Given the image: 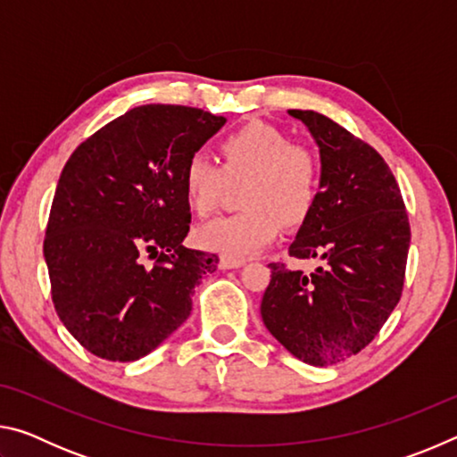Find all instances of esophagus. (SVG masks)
Returning <instances> with one entry per match:
<instances>
[{
    "mask_svg": "<svg viewBox=\"0 0 457 457\" xmlns=\"http://www.w3.org/2000/svg\"><path fill=\"white\" fill-rule=\"evenodd\" d=\"M244 264H245V260H236V258H228V256H221V258H220V268H221V270L242 268Z\"/></svg>",
    "mask_w": 457,
    "mask_h": 457,
    "instance_id": "34e87169",
    "label": "esophagus"
}]
</instances>
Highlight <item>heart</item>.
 I'll list each match as a JSON object with an SVG mask.
<instances>
[{
    "label": "heart",
    "mask_w": 457,
    "mask_h": 457,
    "mask_svg": "<svg viewBox=\"0 0 457 457\" xmlns=\"http://www.w3.org/2000/svg\"><path fill=\"white\" fill-rule=\"evenodd\" d=\"M221 165L205 153H193L183 169V187L199 215L213 212L229 183H244L242 212L201 223V247L228 258H245L278 236L280 221L296 226L319 199L320 161L306 146L290 145L280 130L250 122L221 141Z\"/></svg>",
    "instance_id": "b5f03b06"
}]
</instances>
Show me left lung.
I'll use <instances>...</instances> for the list:
<instances>
[{
    "instance_id": "1",
    "label": "left lung",
    "mask_w": 457,
    "mask_h": 457,
    "mask_svg": "<svg viewBox=\"0 0 457 457\" xmlns=\"http://www.w3.org/2000/svg\"><path fill=\"white\" fill-rule=\"evenodd\" d=\"M288 114L320 154L319 199L288 253L322 264L311 276L270 264L260 314L294 357L328 367L365 349L397 306L411 231L395 177L373 146L320 112Z\"/></svg>"
}]
</instances>
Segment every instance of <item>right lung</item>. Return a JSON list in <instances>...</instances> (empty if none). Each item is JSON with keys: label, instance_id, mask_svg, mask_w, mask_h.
I'll return each mask as SVG.
<instances>
[{"label": "right lung", "instance_id": "add662e5", "mask_svg": "<svg viewBox=\"0 0 457 457\" xmlns=\"http://www.w3.org/2000/svg\"><path fill=\"white\" fill-rule=\"evenodd\" d=\"M226 120L191 106H137L62 169L44 258L60 320L88 353L137 361L189 319L193 288L218 256L183 245V169Z\"/></svg>", "mask_w": 457, "mask_h": 457}]
</instances>
